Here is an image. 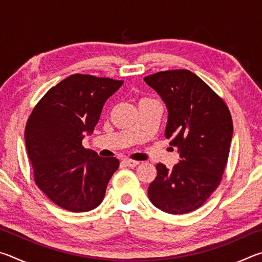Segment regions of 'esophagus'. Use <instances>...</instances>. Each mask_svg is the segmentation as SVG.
Returning a JSON list of instances; mask_svg holds the SVG:
<instances>
[{
  "instance_id": "1",
  "label": "esophagus",
  "mask_w": 262,
  "mask_h": 262,
  "mask_svg": "<svg viewBox=\"0 0 262 262\" xmlns=\"http://www.w3.org/2000/svg\"><path fill=\"white\" fill-rule=\"evenodd\" d=\"M123 164H125L126 166H129V167H135L140 164V162L137 161H132V159H125V161L122 162Z\"/></svg>"
}]
</instances>
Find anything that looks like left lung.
I'll return each instance as SVG.
<instances>
[{"label":"left lung","instance_id":"1","mask_svg":"<svg viewBox=\"0 0 262 262\" xmlns=\"http://www.w3.org/2000/svg\"><path fill=\"white\" fill-rule=\"evenodd\" d=\"M144 81L165 101V137L180 154L171 170L157 164L149 199L168 214H186L200 208L219 187L232 139L231 113L225 101L187 69L159 72Z\"/></svg>","mask_w":262,"mask_h":262}]
</instances>
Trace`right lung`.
<instances>
[{
    "label": "right lung",
    "instance_id": "1",
    "mask_svg": "<svg viewBox=\"0 0 262 262\" xmlns=\"http://www.w3.org/2000/svg\"><path fill=\"white\" fill-rule=\"evenodd\" d=\"M123 84L74 74L51 88L31 112L25 144L34 181L56 206L73 212L95 209L119 161L82 145L98 123L105 101Z\"/></svg>",
    "mask_w": 262,
    "mask_h": 262
}]
</instances>
